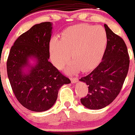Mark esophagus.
I'll return each mask as SVG.
<instances>
[{
	"label": "esophagus",
	"instance_id": "esophagus-1",
	"mask_svg": "<svg viewBox=\"0 0 135 135\" xmlns=\"http://www.w3.org/2000/svg\"><path fill=\"white\" fill-rule=\"evenodd\" d=\"M71 81L73 84L78 82V78H71Z\"/></svg>",
	"mask_w": 135,
	"mask_h": 135
}]
</instances>
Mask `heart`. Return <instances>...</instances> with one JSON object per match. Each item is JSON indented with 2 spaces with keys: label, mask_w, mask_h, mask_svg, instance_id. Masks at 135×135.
I'll use <instances>...</instances> for the list:
<instances>
[{
  "label": "heart",
  "mask_w": 135,
  "mask_h": 135,
  "mask_svg": "<svg viewBox=\"0 0 135 135\" xmlns=\"http://www.w3.org/2000/svg\"><path fill=\"white\" fill-rule=\"evenodd\" d=\"M108 42L104 28L89 24H79L64 29L60 39L54 37L49 43V53L53 64L61 69L69 61H73L67 69L68 72L80 70L87 71L102 59Z\"/></svg>",
  "instance_id": "obj_1"
}]
</instances>
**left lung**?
I'll return each instance as SVG.
<instances>
[{
  "instance_id": "8db88e82",
  "label": "left lung",
  "mask_w": 135,
  "mask_h": 135,
  "mask_svg": "<svg viewBox=\"0 0 135 135\" xmlns=\"http://www.w3.org/2000/svg\"><path fill=\"white\" fill-rule=\"evenodd\" d=\"M108 42L102 61L80 81L88 86V94L80 99L85 107L98 110L112 103L120 92L129 68V55L124 40L104 24Z\"/></svg>"
}]
</instances>
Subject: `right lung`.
<instances>
[{"mask_svg": "<svg viewBox=\"0 0 135 135\" xmlns=\"http://www.w3.org/2000/svg\"><path fill=\"white\" fill-rule=\"evenodd\" d=\"M52 23L35 25L11 47L7 62L8 78L17 100L25 108L43 112L54 106L58 91L71 83L48 61ZM30 59H34L31 65Z\"/></svg>", "mask_w": 135, "mask_h": 135, "instance_id": "1", "label": "right lung"}]
</instances>
